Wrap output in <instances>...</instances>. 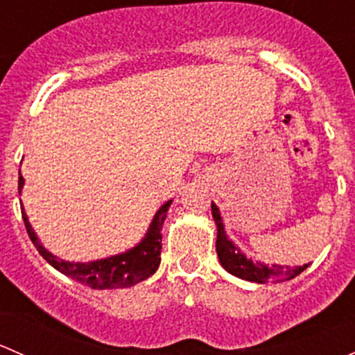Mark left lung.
<instances>
[{
  "label": "left lung",
  "mask_w": 355,
  "mask_h": 355,
  "mask_svg": "<svg viewBox=\"0 0 355 355\" xmlns=\"http://www.w3.org/2000/svg\"><path fill=\"white\" fill-rule=\"evenodd\" d=\"M211 213H213V220L216 223L218 259H220L221 266L234 277L247 282H256V284H270V282L277 284V282L292 280L309 266V264L293 268L282 266V264H270L268 266L266 263H261V261H252L228 239L227 232H225L223 218H221L220 209L214 202H211Z\"/></svg>",
  "instance_id": "left-lung-1"
}]
</instances>
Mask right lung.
<instances>
[{
	"label": "right lung",
	"instance_id": "1",
	"mask_svg": "<svg viewBox=\"0 0 355 355\" xmlns=\"http://www.w3.org/2000/svg\"><path fill=\"white\" fill-rule=\"evenodd\" d=\"M24 177L19 171V194H22L24 189ZM171 200H166L159 209L156 211L155 218H153L151 225H149L148 232L142 237V241L132 249L125 250V252L114 254V256L103 257V259L89 261V263H73V261H65L62 257L55 256L49 252L39 237L35 235L34 228H32L31 221H28L27 213H25L22 206V218L27 234L31 237L32 244L39 250L42 257L51 264L55 270L60 273L67 275V277L73 278L75 282L96 290H106V288H127L132 285L139 284V282L146 280L151 275H155L161 263V228H163L164 220H166L168 209H170Z\"/></svg>",
	"mask_w": 355,
	"mask_h": 355
}]
</instances>
